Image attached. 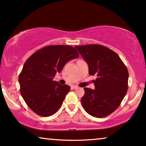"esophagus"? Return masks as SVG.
Wrapping results in <instances>:
<instances>
[{
	"label": "esophagus",
	"instance_id": "34e87169",
	"mask_svg": "<svg viewBox=\"0 0 146 146\" xmlns=\"http://www.w3.org/2000/svg\"><path fill=\"white\" fill-rule=\"evenodd\" d=\"M72 88H74V89H77V88H78V86H76V85H72Z\"/></svg>",
	"mask_w": 146,
	"mask_h": 146
}]
</instances>
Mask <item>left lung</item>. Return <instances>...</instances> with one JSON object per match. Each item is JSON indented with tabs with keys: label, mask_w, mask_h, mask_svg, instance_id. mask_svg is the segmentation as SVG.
Masks as SVG:
<instances>
[{
	"label": "left lung",
	"mask_w": 146,
	"mask_h": 146,
	"mask_svg": "<svg viewBox=\"0 0 146 146\" xmlns=\"http://www.w3.org/2000/svg\"><path fill=\"white\" fill-rule=\"evenodd\" d=\"M88 64L89 74L97 76L94 90L84 88L81 103L92 116L101 118L117 109L127 91L129 73L116 53L101 45L75 46Z\"/></svg>",
	"instance_id": "8db88e82"
}]
</instances>
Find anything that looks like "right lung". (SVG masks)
I'll use <instances>...</instances> for the list:
<instances>
[{
    "instance_id": "right-lung-1",
    "label": "right lung",
    "mask_w": 146,
    "mask_h": 146,
    "mask_svg": "<svg viewBox=\"0 0 146 146\" xmlns=\"http://www.w3.org/2000/svg\"><path fill=\"white\" fill-rule=\"evenodd\" d=\"M78 56L73 47L58 45L45 47L28 58L19 82L22 97L34 113L48 117L59 110L70 86L53 79L68 62Z\"/></svg>"
}]
</instances>
